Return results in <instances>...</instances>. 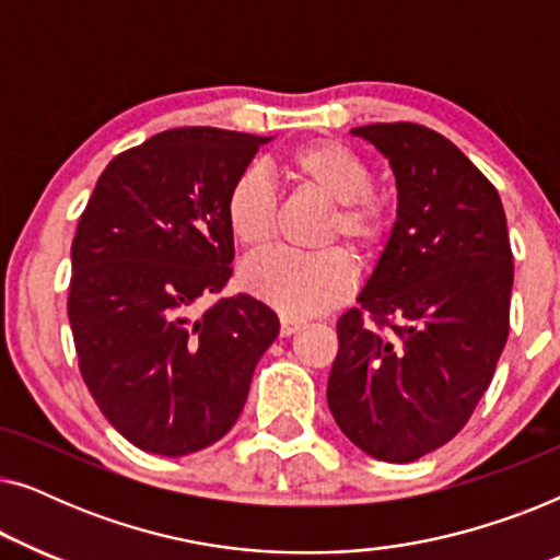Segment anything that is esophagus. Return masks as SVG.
<instances>
[{"label": "esophagus", "mask_w": 560, "mask_h": 560, "mask_svg": "<svg viewBox=\"0 0 560 560\" xmlns=\"http://www.w3.org/2000/svg\"><path fill=\"white\" fill-rule=\"evenodd\" d=\"M303 326H305V320H301V318H293V316H282L280 318V334L282 336H293V334L301 331Z\"/></svg>", "instance_id": "esophagus-1"}]
</instances>
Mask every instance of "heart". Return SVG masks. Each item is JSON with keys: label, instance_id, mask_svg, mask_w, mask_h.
<instances>
[{"label": "heart", "instance_id": "obj_1", "mask_svg": "<svg viewBox=\"0 0 560 560\" xmlns=\"http://www.w3.org/2000/svg\"><path fill=\"white\" fill-rule=\"evenodd\" d=\"M285 173L298 186L334 203L326 240L347 236L374 257L393 229V211L372 190V167L347 144L324 140L305 144L285 158ZM229 232L242 247L262 249L275 234L278 198L270 180L257 167H247L229 186L224 201ZM249 293L285 313L316 316L341 303L357 282V262L349 249L326 247L318 252H265L242 270Z\"/></svg>", "mask_w": 560, "mask_h": 560}]
</instances>
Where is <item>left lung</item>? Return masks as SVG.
<instances>
[{"label": "left lung", "instance_id": "1", "mask_svg": "<svg viewBox=\"0 0 560 560\" xmlns=\"http://www.w3.org/2000/svg\"><path fill=\"white\" fill-rule=\"evenodd\" d=\"M351 135L393 167L397 219L359 308L336 324L326 397L354 446L410 464L462 431L494 377L510 334L508 219L492 183L433 129L380 121Z\"/></svg>", "mask_w": 560, "mask_h": 560}]
</instances>
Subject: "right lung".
<instances>
[{
	"label": "right lung",
	"mask_w": 560,
	"mask_h": 560,
	"mask_svg": "<svg viewBox=\"0 0 560 560\" xmlns=\"http://www.w3.org/2000/svg\"><path fill=\"white\" fill-rule=\"evenodd\" d=\"M270 140L167 129L104 167L79 219L68 320L81 377L150 454H196L232 431L280 334L270 305L247 293L196 313L232 278L229 186Z\"/></svg>",
	"instance_id": "1"
}]
</instances>
